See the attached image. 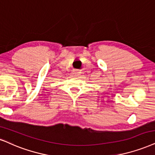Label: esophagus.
Segmentation results:
<instances>
[{"label":"esophagus","instance_id":"obj_1","mask_svg":"<svg viewBox=\"0 0 155 155\" xmlns=\"http://www.w3.org/2000/svg\"><path fill=\"white\" fill-rule=\"evenodd\" d=\"M79 73H80V72L78 71H75L74 72V75H78V74H80Z\"/></svg>","mask_w":155,"mask_h":155}]
</instances>
